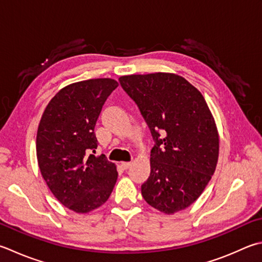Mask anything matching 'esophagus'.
Returning <instances> with one entry per match:
<instances>
[{"label": "esophagus", "mask_w": 262, "mask_h": 262, "mask_svg": "<svg viewBox=\"0 0 262 262\" xmlns=\"http://www.w3.org/2000/svg\"><path fill=\"white\" fill-rule=\"evenodd\" d=\"M121 165H122L123 169L127 170V169H129V167H130V165H131V162H122Z\"/></svg>", "instance_id": "esophagus-1"}]
</instances>
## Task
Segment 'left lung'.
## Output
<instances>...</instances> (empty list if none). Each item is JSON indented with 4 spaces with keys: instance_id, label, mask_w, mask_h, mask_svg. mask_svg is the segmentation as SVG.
Instances as JSON below:
<instances>
[{
    "instance_id": "8db88e82",
    "label": "left lung",
    "mask_w": 262,
    "mask_h": 262,
    "mask_svg": "<svg viewBox=\"0 0 262 262\" xmlns=\"http://www.w3.org/2000/svg\"><path fill=\"white\" fill-rule=\"evenodd\" d=\"M118 81L155 141L142 197L167 214L188 208L209 184L218 162V131L204 97L174 74L129 75Z\"/></svg>"
}]
</instances>
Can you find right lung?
<instances>
[{
	"label": "right lung",
	"mask_w": 262,
	"mask_h": 262,
	"mask_svg": "<svg viewBox=\"0 0 262 262\" xmlns=\"http://www.w3.org/2000/svg\"><path fill=\"white\" fill-rule=\"evenodd\" d=\"M117 85L112 78H96L63 88L39 122L36 155L42 177L56 199L77 213L99 208L116 184L114 163L95 155V126Z\"/></svg>",
	"instance_id": "obj_1"
}]
</instances>
